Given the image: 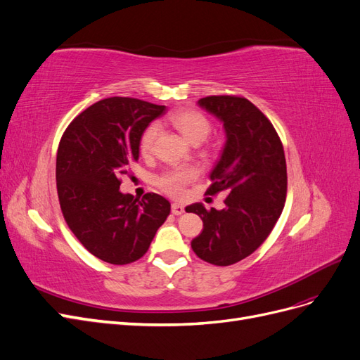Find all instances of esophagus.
Wrapping results in <instances>:
<instances>
[{
    "instance_id": "34e87169",
    "label": "esophagus",
    "mask_w": 360,
    "mask_h": 360,
    "mask_svg": "<svg viewBox=\"0 0 360 360\" xmlns=\"http://www.w3.org/2000/svg\"><path fill=\"white\" fill-rule=\"evenodd\" d=\"M171 212H172V214L180 216V214H183V213H184V207H183L181 204L174 202V204L171 205Z\"/></svg>"
}]
</instances>
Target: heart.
Segmentation results:
<instances>
[{"label": "heart", "instance_id": "heart-1", "mask_svg": "<svg viewBox=\"0 0 360 360\" xmlns=\"http://www.w3.org/2000/svg\"><path fill=\"white\" fill-rule=\"evenodd\" d=\"M169 122L179 132L192 144H200L209 136L212 126L204 114L197 110H181L169 117ZM159 134L156 123L147 126L139 139V153L144 158L153 155L155 143ZM197 179V171L192 168H176L162 174L158 179L159 188L174 198H180L184 195V186Z\"/></svg>", "mask_w": 360, "mask_h": 360}]
</instances>
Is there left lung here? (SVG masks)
<instances>
[{"label": "left lung", "instance_id": "8db88e82", "mask_svg": "<svg viewBox=\"0 0 360 360\" xmlns=\"http://www.w3.org/2000/svg\"><path fill=\"white\" fill-rule=\"evenodd\" d=\"M198 105L221 120L226 136L205 193L224 192L226 198L222 210H207L201 202L186 207L204 225L191 246L207 263L231 266L261 246L284 209V147L269 118L245 97L209 96Z\"/></svg>", "mask_w": 360, "mask_h": 360}]
</instances>
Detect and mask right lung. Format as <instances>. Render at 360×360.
I'll return each instance as SVG.
<instances>
[{
	"label": "right lung",
	"mask_w": 360,
	"mask_h": 360,
	"mask_svg": "<svg viewBox=\"0 0 360 360\" xmlns=\"http://www.w3.org/2000/svg\"><path fill=\"white\" fill-rule=\"evenodd\" d=\"M167 108L132 97H110L68 126L57 151V192L64 219L94 257L123 266L143 257L171 212L168 200L120 191L139 158V139Z\"/></svg>",
	"instance_id": "1"
}]
</instances>
